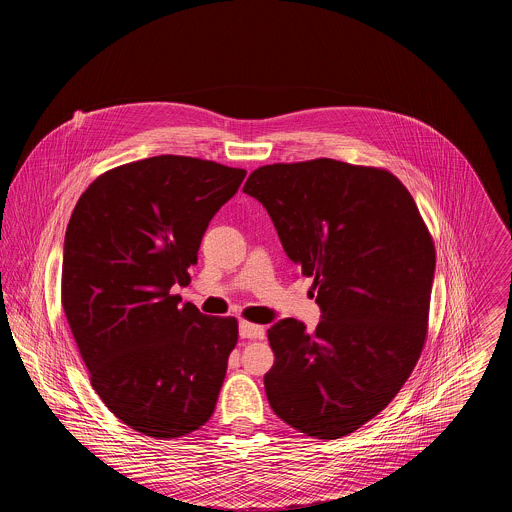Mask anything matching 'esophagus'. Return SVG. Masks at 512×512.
<instances>
[{
  "mask_svg": "<svg viewBox=\"0 0 512 512\" xmlns=\"http://www.w3.org/2000/svg\"><path fill=\"white\" fill-rule=\"evenodd\" d=\"M238 331H240V337H242V339H264V337H266L264 327L254 325V323H248V321H240Z\"/></svg>",
  "mask_w": 512,
  "mask_h": 512,
  "instance_id": "34e87169",
  "label": "esophagus"
}]
</instances>
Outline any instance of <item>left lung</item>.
<instances>
[{
	"label": "left lung",
	"instance_id": "obj_1",
	"mask_svg": "<svg viewBox=\"0 0 512 512\" xmlns=\"http://www.w3.org/2000/svg\"><path fill=\"white\" fill-rule=\"evenodd\" d=\"M244 193L264 205L321 307L315 331L295 319L268 329V402L301 434L343 438L390 404L420 359L434 240L408 189L378 167L274 163L252 171Z\"/></svg>",
	"mask_w": 512,
	"mask_h": 512
}]
</instances>
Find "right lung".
<instances>
[{
    "mask_svg": "<svg viewBox=\"0 0 512 512\" xmlns=\"http://www.w3.org/2000/svg\"><path fill=\"white\" fill-rule=\"evenodd\" d=\"M246 171L157 155L114 167L80 195L65 234L63 309L108 410L151 438L187 436L215 412L234 317L179 305L203 234Z\"/></svg>",
    "mask_w": 512,
    "mask_h": 512,
    "instance_id": "obj_1",
    "label": "right lung"
}]
</instances>
